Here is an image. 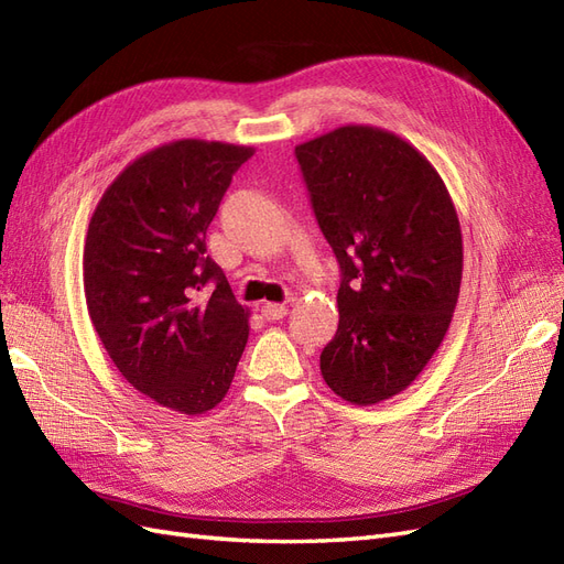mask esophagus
I'll return each instance as SVG.
<instances>
[{"instance_id": "1", "label": "esophagus", "mask_w": 564, "mask_h": 564, "mask_svg": "<svg viewBox=\"0 0 564 564\" xmlns=\"http://www.w3.org/2000/svg\"><path fill=\"white\" fill-rule=\"evenodd\" d=\"M261 315H263L268 322L282 319V317L286 315V305H282V303H263V305H261Z\"/></svg>"}]
</instances>
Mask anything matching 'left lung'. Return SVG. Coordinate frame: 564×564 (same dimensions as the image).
Listing matches in <instances>:
<instances>
[{
  "instance_id": "left-lung-1",
  "label": "left lung",
  "mask_w": 564,
  "mask_h": 564,
  "mask_svg": "<svg viewBox=\"0 0 564 564\" xmlns=\"http://www.w3.org/2000/svg\"><path fill=\"white\" fill-rule=\"evenodd\" d=\"M296 160L340 265L322 377L344 400L377 404L419 377L449 329L464 270L454 202L414 145L377 127H338L296 145Z\"/></svg>"
}]
</instances>
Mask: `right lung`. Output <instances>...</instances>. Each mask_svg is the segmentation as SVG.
Returning <instances> with one entry per match:
<instances>
[{"label": "right lung", "mask_w": 564, "mask_h": 564, "mask_svg": "<svg viewBox=\"0 0 564 564\" xmlns=\"http://www.w3.org/2000/svg\"><path fill=\"white\" fill-rule=\"evenodd\" d=\"M253 148L185 139L133 160L100 197L84 245V296L119 373L195 416L232 383L249 311L207 256V228Z\"/></svg>", "instance_id": "add662e5"}]
</instances>
